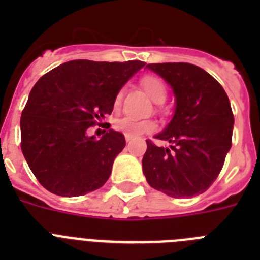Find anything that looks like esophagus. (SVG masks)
<instances>
[{
	"label": "esophagus",
	"instance_id": "1",
	"mask_svg": "<svg viewBox=\"0 0 260 260\" xmlns=\"http://www.w3.org/2000/svg\"><path fill=\"white\" fill-rule=\"evenodd\" d=\"M125 139L126 142H130L133 139V137H130V135H125Z\"/></svg>",
	"mask_w": 260,
	"mask_h": 260
}]
</instances>
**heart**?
<instances>
[{
	"mask_svg": "<svg viewBox=\"0 0 260 260\" xmlns=\"http://www.w3.org/2000/svg\"><path fill=\"white\" fill-rule=\"evenodd\" d=\"M141 84L147 92V95L152 99L153 102L160 104L167 98V86L158 77L155 75H146L141 79ZM122 93L123 91L121 89L114 98L113 108L118 109L121 102H122ZM114 128L118 132L123 133L125 135H130V137L135 138L139 135L144 134V133L153 132L156 128V123L152 119H138L135 117L125 116L114 121Z\"/></svg>",
	"mask_w": 260,
	"mask_h": 260,
	"instance_id": "b5f03b06",
	"label": "heart"
}]
</instances>
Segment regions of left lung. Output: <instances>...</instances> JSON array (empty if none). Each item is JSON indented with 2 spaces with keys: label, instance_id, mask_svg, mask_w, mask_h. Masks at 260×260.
<instances>
[{
  "label": "left lung",
  "instance_id": "left-lung-1",
  "mask_svg": "<svg viewBox=\"0 0 260 260\" xmlns=\"http://www.w3.org/2000/svg\"><path fill=\"white\" fill-rule=\"evenodd\" d=\"M172 87L173 118L156 139L169 148L147 142L142 160L151 187L173 198L204 192L217 178L232 147L234 117L221 84L199 66L186 62L148 63Z\"/></svg>",
  "mask_w": 260,
  "mask_h": 260
}]
</instances>
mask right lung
Listing matches in <instances>:
<instances>
[{
  "label": "right lung",
  "mask_w": 260,
  "mask_h": 260,
  "mask_svg": "<svg viewBox=\"0 0 260 260\" xmlns=\"http://www.w3.org/2000/svg\"><path fill=\"white\" fill-rule=\"evenodd\" d=\"M144 65L137 59H74L36 82L20 117V147L29 169L48 191L79 197L107 182L125 137L109 128V123L100 139L89 137L87 130L112 113L119 89Z\"/></svg>",
  "instance_id": "right-lung-1"
}]
</instances>
